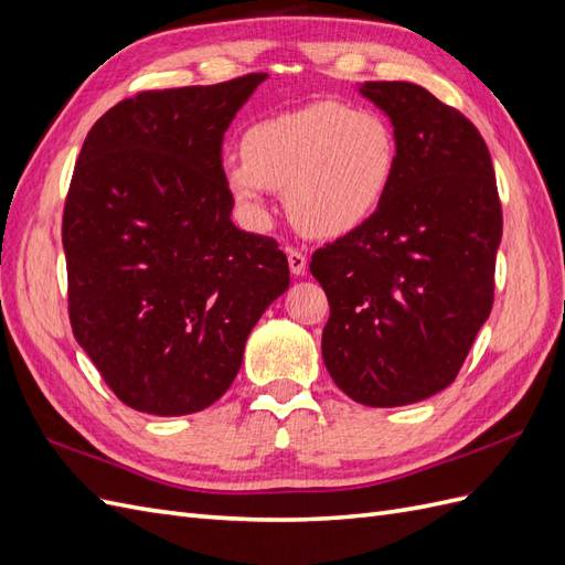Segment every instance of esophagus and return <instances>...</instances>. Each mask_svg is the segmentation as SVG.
<instances>
[{
  "label": "esophagus",
  "mask_w": 565,
  "mask_h": 565,
  "mask_svg": "<svg viewBox=\"0 0 565 565\" xmlns=\"http://www.w3.org/2000/svg\"><path fill=\"white\" fill-rule=\"evenodd\" d=\"M287 262H289V270H292L295 276H303V273H306V256L299 249L287 247Z\"/></svg>",
  "instance_id": "1"
}]
</instances>
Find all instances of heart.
Instances as JSON below:
<instances>
[{"label":"heart","mask_w":565,"mask_h":565,"mask_svg":"<svg viewBox=\"0 0 565 565\" xmlns=\"http://www.w3.org/2000/svg\"><path fill=\"white\" fill-rule=\"evenodd\" d=\"M396 164V136L382 115L316 100L254 122L243 158L224 162V181L252 212L268 188L285 191V207L303 233L344 237L380 212Z\"/></svg>","instance_id":"1"}]
</instances>
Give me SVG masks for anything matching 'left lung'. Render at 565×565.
<instances>
[{"label":"left lung","mask_w":565,"mask_h":565,"mask_svg":"<svg viewBox=\"0 0 565 565\" xmlns=\"http://www.w3.org/2000/svg\"><path fill=\"white\" fill-rule=\"evenodd\" d=\"M358 92L391 119L398 164L380 212L311 259L330 301L322 361L355 403L398 407L450 386L488 320L502 207L465 115L409 82Z\"/></svg>","instance_id":"left-lung-1"}]
</instances>
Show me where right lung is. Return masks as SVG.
<instances>
[{
  "label": "right lung",
  "mask_w": 565,
  "mask_h": 565,
  "mask_svg": "<svg viewBox=\"0 0 565 565\" xmlns=\"http://www.w3.org/2000/svg\"><path fill=\"white\" fill-rule=\"evenodd\" d=\"M266 73L143 92L84 139L63 212L77 344L139 413L193 415L218 401L245 341L289 287L273 237L231 221L221 143Z\"/></svg>",
  "instance_id": "right-lung-1"
}]
</instances>
